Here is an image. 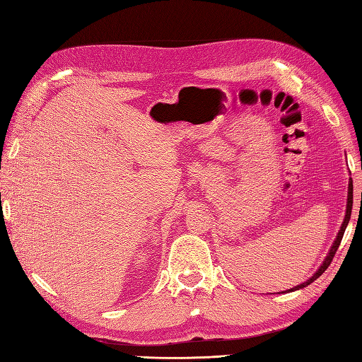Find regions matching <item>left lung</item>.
Returning a JSON list of instances; mask_svg holds the SVG:
<instances>
[{
    "instance_id": "8db88e82",
    "label": "left lung",
    "mask_w": 362,
    "mask_h": 362,
    "mask_svg": "<svg viewBox=\"0 0 362 362\" xmlns=\"http://www.w3.org/2000/svg\"><path fill=\"white\" fill-rule=\"evenodd\" d=\"M352 204H354V184H352V178H349L346 216H344V221H343L341 226H339V231H338V234H337V237H335V240H334V243H332V246H331L329 252H327V255L325 257V259H323V262L320 264V267L317 269V272L314 273V275H313L311 278H308V279H306L305 282H302L300 286H296V287H293V288H290V290H287V291H282V293L296 291V290H300V288H303V287H306V286H310L311 282H314L317 278H319V276L322 275V273H323L327 267H329V264L332 262V258H334V255H335V252H337V249H338L339 243H341V238H343V235H344V231H346V228H347V223H349V221H350V214H352Z\"/></svg>"
}]
</instances>
